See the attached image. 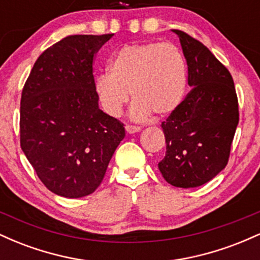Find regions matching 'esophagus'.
I'll use <instances>...</instances> for the list:
<instances>
[{
    "label": "esophagus",
    "mask_w": 260,
    "mask_h": 260,
    "mask_svg": "<svg viewBox=\"0 0 260 260\" xmlns=\"http://www.w3.org/2000/svg\"><path fill=\"white\" fill-rule=\"evenodd\" d=\"M140 129H142V127H139V126H132V124H127V126H126L127 133H129V134L139 132Z\"/></svg>",
    "instance_id": "34e87169"
}]
</instances>
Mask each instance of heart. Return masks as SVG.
<instances>
[{
    "label": "heart",
    "instance_id": "obj_1",
    "mask_svg": "<svg viewBox=\"0 0 260 260\" xmlns=\"http://www.w3.org/2000/svg\"><path fill=\"white\" fill-rule=\"evenodd\" d=\"M187 86L184 58L170 43L124 45L109 63V74L95 80V92L107 115L118 117L128 101L134 99L132 116L143 120L155 113L168 117L180 107Z\"/></svg>",
    "mask_w": 260,
    "mask_h": 260
}]
</instances>
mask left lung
<instances>
[{"label": "left lung", "instance_id": "1", "mask_svg": "<svg viewBox=\"0 0 260 260\" xmlns=\"http://www.w3.org/2000/svg\"><path fill=\"white\" fill-rule=\"evenodd\" d=\"M188 67V92L161 123L166 155L159 170L175 187L194 188L213 180L228 165L238 124V100L228 68L201 41L172 30Z\"/></svg>", "mask_w": 260, "mask_h": 260}]
</instances>
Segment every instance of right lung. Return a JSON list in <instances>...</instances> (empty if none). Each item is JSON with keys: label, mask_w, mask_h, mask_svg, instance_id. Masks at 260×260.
<instances>
[{"label": "right lung", "mask_w": 260, "mask_h": 260, "mask_svg": "<svg viewBox=\"0 0 260 260\" xmlns=\"http://www.w3.org/2000/svg\"><path fill=\"white\" fill-rule=\"evenodd\" d=\"M113 34L71 35L41 53L20 99V147L47 189L89 196L124 138L120 121L99 109L92 61Z\"/></svg>", "instance_id": "obj_1"}]
</instances>
